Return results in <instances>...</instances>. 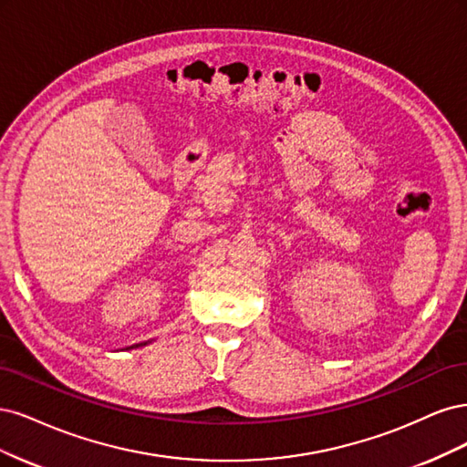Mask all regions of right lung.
Segmentation results:
<instances>
[{
	"label": "right lung",
	"instance_id": "add662e5",
	"mask_svg": "<svg viewBox=\"0 0 467 467\" xmlns=\"http://www.w3.org/2000/svg\"><path fill=\"white\" fill-rule=\"evenodd\" d=\"M140 345H145V343H140ZM140 345H133V348H140Z\"/></svg>",
	"mask_w": 467,
	"mask_h": 467
}]
</instances>
